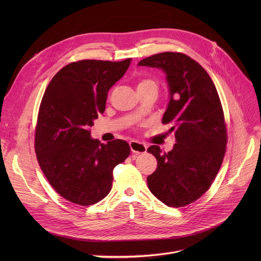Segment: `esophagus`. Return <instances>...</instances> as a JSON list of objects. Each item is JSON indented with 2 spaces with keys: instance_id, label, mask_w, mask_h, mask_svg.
<instances>
[{
  "instance_id": "esophagus-1",
  "label": "esophagus",
  "mask_w": 261,
  "mask_h": 261,
  "mask_svg": "<svg viewBox=\"0 0 261 261\" xmlns=\"http://www.w3.org/2000/svg\"><path fill=\"white\" fill-rule=\"evenodd\" d=\"M129 147L132 150L133 154H138V153H144L147 151V146L139 143V141L133 140L129 143Z\"/></svg>"
}]
</instances>
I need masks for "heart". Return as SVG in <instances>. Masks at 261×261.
I'll return each mask as SVG.
<instances>
[{"label":"heart","mask_w":261,"mask_h":261,"mask_svg":"<svg viewBox=\"0 0 261 261\" xmlns=\"http://www.w3.org/2000/svg\"><path fill=\"white\" fill-rule=\"evenodd\" d=\"M144 88H152L158 90V84L155 81L151 78H141L137 83V89H144Z\"/></svg>","instance_id":"heart-1"}]
</instances>
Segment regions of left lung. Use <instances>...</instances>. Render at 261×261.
<instances>
[{"mask_svg": "<svg viewBox=\"0 0 261 261\" xmlns=\"http://www.w3.org/2000/svg\"><path fill=\"white\" fill-rule=\"evenodd\" d=\"M138 65L160 68L167 76L170 100L162 123L176 140L168 153L148 148L158 161L148 187L167 206L184 207L208 191L223 161L226 128L219 94L206 70L183 53L154 54Z\"/></svg>", "mask_w": 261, "mask_h": 261, "instance_id": "1", "label": "left lung"}]
</instances>
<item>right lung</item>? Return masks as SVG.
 Instances as JSON below:
<instances>
[{"label":"right lung","mask_w":261,"mask_h":261,"mask_svg":"<svg viewBox=\"0 0 261 261\" xmlns=\"http://www.w3.org/2000/svg\"><path fill=\"white\" fill-rule=\"evenodd\" d=\"M130 62L70 63L43 94L36 129L37 159L51 186L70 202L89 206L103 199L112 188L113 169L129 155L125 140L101 144L91 138L89 128L105 112L110 88Z\"/></svg>","instance_id":"add662e5"}]
</instances>
